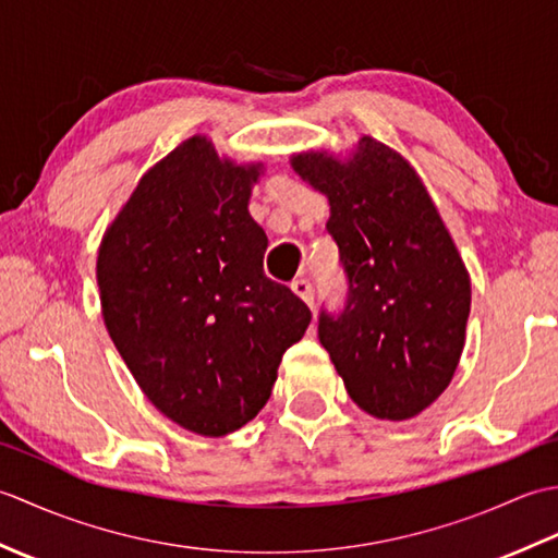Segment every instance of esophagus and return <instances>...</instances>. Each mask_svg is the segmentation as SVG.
I'll return each mask as SVG.
<instances>
[{"label": "esophagus", "mask_w": 558, "mask_h": 558, "mask_svg": "<svg viewBox=\"0 0 558 558\" xmlns=\"http://www.w3.org/2000/svg\"><path fill=\"white\" fill-rule=\"evenodd\" d=\"M292 290H294V294H298V298H302L306 304H314V286L306 278H300V280H294L292 282Z\"/></svg>", "instance_id": "34e87169"}]
</instances>
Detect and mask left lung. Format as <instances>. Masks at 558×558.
<instances>
[{"label": "left lung", "instance_id": "obj_1", "mask_svg": "<svg viewBox=\"0 0 558 558\" xmlns=\"http://www.w3.org/2000/svg\"><path fill=\"white\" fill-rule=\"evenodd\" d=\"M292 168L328 196L348 280L342 310L318 314V340L364 412L410 420L444 393L465 345V264L417 172L378 141L364 136L350 162L302 153Z\"/></svg>", "mask_w": 558, "mask_h": 558}]
</instances>
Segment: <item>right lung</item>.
<instances>
[{
    "mask_svg": "<svg viewBox=\"0 0 558 558\" xmlns=\"http://www.w3.org/2000/svg\"><path fill=\"white\" fill-rule=\"evenodd\" d=\"M258 168L184 141L144 174L98 254L114 348L153 405L201 436L256 417L312 322L264 272L268 236L246 208Z\"/></svg>",
    "mask_w": 558,
    "mask_h": 558,
    "instance_id": "add662e5",
    "label": "right lung"
}]
</instances>
